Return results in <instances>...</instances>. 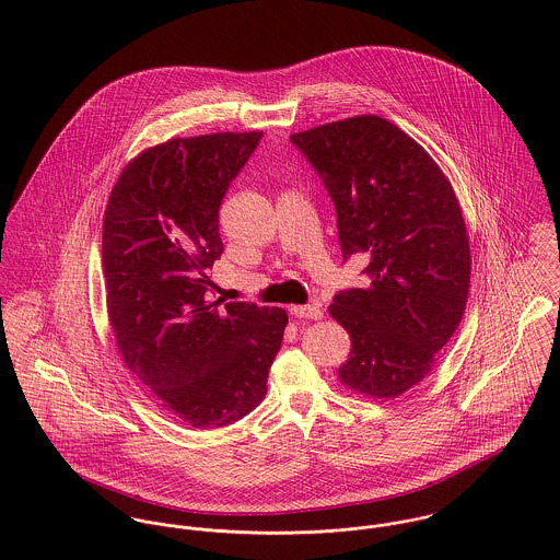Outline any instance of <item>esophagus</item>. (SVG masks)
Returning a JSON list of instances; mask_svg holds the SVG:
<instances>
[{"instance_id":"obj_1","label":"esophagus","mask_w":560,"mask_h":560,"mask_svg":"<svg viewBox=\"0 0 560 560\" xmlns=\"http://www.w3.org/2000/svg\"><path fill=\"white\" fill-rule=\"evenodd\" d=\"M291 315L293 317H298V319H320L323 317V313H320V308L317 306H291Z\"/></svg>"}]
</instances>
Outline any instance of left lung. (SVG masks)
Wrapping results in <instances>:
<instances>
[{
	"label": "left lung",
	"instance_id": "1",
	"mask_svg": "<svg viewBox=\"0 0 560 560\" xmlns=\"http://www.w3.org/2000/svg\"><path fill=\"white\" fill-rule=\"evenodd\" d=\"M336 207L342 258L366 254V289L329 315L351 334L345 386L395 399L424 380L464 317L470 243L448 178L397 125L355 116L291 136Z\"/></svg>",
	"mask_w": 560,
	"mask_h": 560
}]
</instances>
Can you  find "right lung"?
<instances>
[{"instance_id":"obj_1","label":"right lung","mask_w":560,"mask_h":560,"mask_svg":"<svg viewBox=\"0 0 560 560\" xmlns=\"http://www.w3.org/2000/svg\"><path fill=\"white\" fill-rule=\"evenodd\" d=\"M262 131L176 138L118 176L103 220L107 315L127 369L194 429L237 422L267 393L289 317L209 302L220 205Z\"/></svg>"}]
</instances>
